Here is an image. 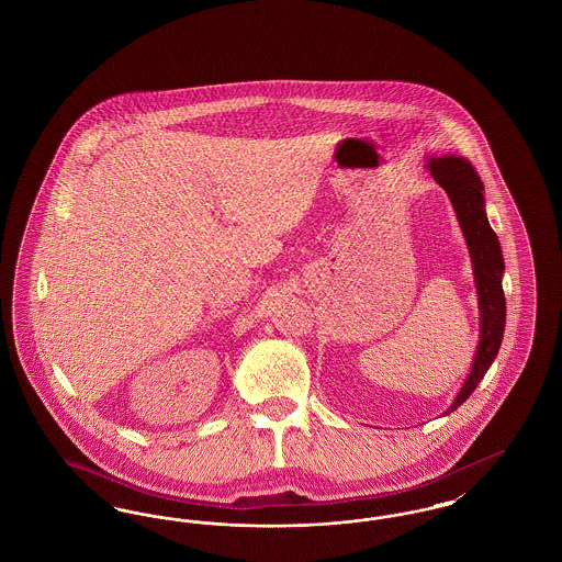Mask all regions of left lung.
<instances>
[{
	"label": "left lung",
	"mask_w": 562,
	"mask_h": 562,
	"mask_svg": "<svg viewBox=\"0 0 562 562\" xmlns=\"http://www.w3.org/2000/svg\"><path fill=\"white\" fill-rule=\"evenodd\" d=\"M428 168L434 181L449 193L459 225L470 246L482 312L481 344L474 358V367L470 376L465 379V385L461 387L459 396L447 411L451 413L470 398V394L481 383L482 376L493 364L502 346L504 328H506V296L502 286L504 257H502L499 240L486 221L482 183L472 164L463 158L447 156V158H431L428 161Z\"/></svg>",
	"instance_id": "left-lung-1"
}]
</instances>
